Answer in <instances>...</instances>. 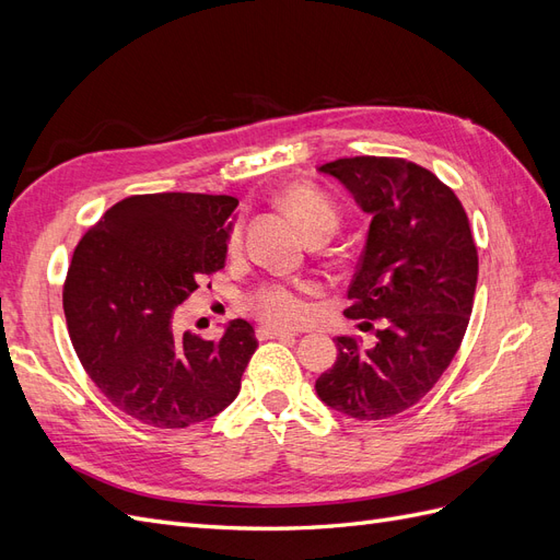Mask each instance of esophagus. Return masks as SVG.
<instances>
[{
    "label": "esophagus",
    "instance_id": "obj_1",
    "mask_svg": "<svg viewBox=\"0 0 560 560\" xmlns=\"http://www.w3.org/2000/svg\"><path fill=\"white\" fill-rule=\"evenodd\" d=\"M292 336H296V334L282 331V329H276V327H259L257 329L259 341H268V338H292Z\"/></svg>",
    "mask_w": 560,
    "mask_h": 560
}]
</instances>
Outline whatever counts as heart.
Returning a JSON list of instances; mask_svg holds the SVG:
<instances>
[{"instance_id":"1","label":"heart","mask_w":560,"mask_h":560,"mask_svg":"<svg viewBox=\"0 0 560 560\" xmlns=\"http://www.w3.org/2000/svg\"><path fill=\"white\" fill-rule=\"evenodd\" d=\"M280 208L292 222L306 233V238L313 235H331L338 226V208L336 202L322 194L311 184H294L284 189L278 198ZM243 238V229L235 222L229 231V249H238ZM241 306L245 313L259 317L266 325L273 327H294L306 317L308 303L303 299V290L296 284L287 282H259L257 287L243 296Z\"/></svg>"}]
</instances>
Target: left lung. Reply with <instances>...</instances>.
Listing matches in <instances>:
<instances>
[{
  "mask_svg": "<svg viewBox=\"0 0 560 560\" xmlns=\"http://www.w3.org/2000/svg\"><path fill=\"white\" fill-rule=\"evenodd\" d=\"M319 171L371 214L346 315L378 329L374 348L334 338L338 354L315 381L317 397L358 420L393 418L430 393L463 343L479 278L469 219L451 186L406 159H336Z\"/></svg>",
  "mask_w": 560,
  "mask_h": 560,
  "instance_id": "8db88e82",
  "label": "left lung"
}]
</instances>
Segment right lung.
Segmentation results:
<instances>
[{
  "label": "right lung",
  "mask_w": 560,
  "mask_h": 560,
  "mask_svg": "<svg viewBox=\"0 0 560 560\" xmlns=\"http://www.w3.org/2000/svg\"><path fill=\"white\" fill-rule=\"evenodd\" d=\"M235 206L210 194L130 196L74 247L62 308L77 358L118 411L149 428L182 430L226 409L257 350L245 319L219 341L173 329L179 303L224 268Z\"/></svg>",
  "instance_id": "obj_1"
}]
</instances>
